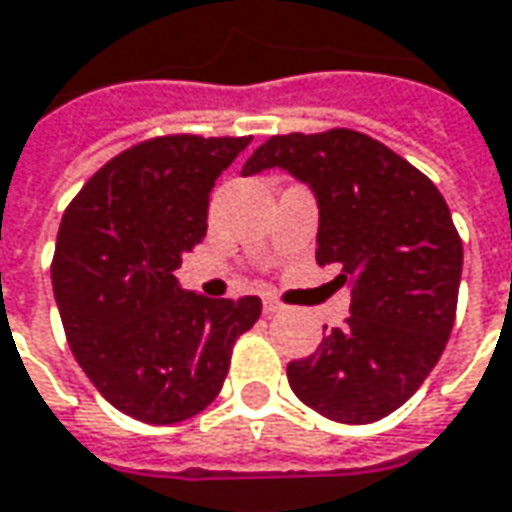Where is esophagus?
I'll list each match as a JSON object with an SVG mask.
<instances>
[{
	"label": "esophagus",
	"mask_w": 512,
	"mask_h": 512,
	"mask_svg": "<svg viewBox=\"0 0 512 512\" xmlns=\"http://www.w3.org/2000/svg\"><path fill=\"white\" fill-rule=\"evenodd\" d=\"M263 311H266V314H283L285 311V305L280 300H277V297H263Z\"/></svg>",
	"instance_id": "34e87169"
}]
</instances>
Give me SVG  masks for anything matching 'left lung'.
Masks as SVG:
<instances>
[{
	"instance_id": "left-lung-1",
	"label": "left lung",
	"mask_w": 512,
	"mask_h": 512,
	"mask_svg": "<svg viewBox=\"0 0 512 512\" xmlns=\"http://www.w3.org/2000/svg\"><path fill=\"white\" fill-rule=\"evenodd\" d=\"M280 168L316 198V263H336L350 319L314 356L288 364L305 406L336 423H373L409 401L446 350L462 241L446 198L403 156L350 128L266 139L243 176Z\"/></svg>"
}]
</instances>
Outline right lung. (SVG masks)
Listing matches in <instances>:
<instances>
[{
    "label": "right lung",
    "instance_id": "add662e5",
    "mask_svg": "<svg viewBox=\"0 0 512 512\" xmlns=\"http://www.w3.org/2000/svg\"><path fill=\"white\" fill-rule=\"evenodd\" d=\"M252 137H156L114 156L66 207L52 294L69 347L125 415L168 426L224 387L235 339L260 300H210L173 271L207 232L218 176Z\"/></svg>",
    "mask_w": 512,
    "mask_h": 512
}]
</instances>
